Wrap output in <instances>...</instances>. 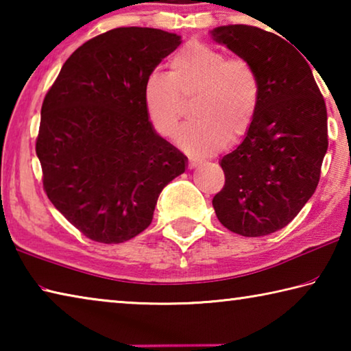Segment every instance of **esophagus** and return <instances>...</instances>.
<instances>
[{"label": "esophagus", "mask_w": 351, "mask_h": 351, "mask_svg": "<svg viewBox=\"0 0 351 351\" xmlns=\"http://www.w3.org/2000/svg\"><path fill=\"white\" fill-rule=\"evenodd\" d=\"M198 161H195V159H189V164H187V167L192 170V169H195V167H198Z\"/></svg>", "instance_id": "1"}]
</instances>
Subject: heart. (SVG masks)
<instances>
[{
    "label": "heart",
    "mask_w": 351,
    "mask_h": 351,
    "mask_svg": "<svg viewBox=\"0 0 351 351\" xmlns=\"http://www.w3.org/2000/svg\"><path fill=\"white\" fill-rule=\"evenodd\" d=\"M169 66V73L152 71L144 82L145 111L159 134L173 138L193 100L197 121L178 138L184 150L209 156L245 138L261 100L260 75L251 62L190 41L175 52Z\"/></svg>",
    "instance_id": "b5f03b06"
}]
</instances>
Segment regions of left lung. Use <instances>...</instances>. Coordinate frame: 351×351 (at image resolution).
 Returning <instances> with one entry per match:
<instances>
[{
    "mask_svg": "<svg viewBox=\"0 0 351 351\" xmlns=\"http://www.w3.org/2000/svg\"><path fill=\"white\" fill-rule=\"evenodd\" d=\"M260 75L261 100L241 144L223 156L212 204L226 229L261 237L285 228L313 197L328 148L326 106L305 57L287 40L246 25L210 31Z\"/></svg>",
    "mask_w": 351,
    "mask_h": 351,
    "instance_id": "obj_1",
    "label": "left lung"
}]
</instances>
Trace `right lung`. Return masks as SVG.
Returning a JSON list of instances; mask_svg holds the SVG:
<instances>
[{"label":"right lung","instance_id":"add662e5","mask_svg":"<svg viewBox=\"0 0 351 351\" xmlns=\"http://www.w3.org/2000/svg\"><path fill=\"white\" fill-rule=\"evenodd\" d=\"M180 45L161 29H111L77 47L46 94L35 144L43 189L86 239H134L186 170L187 158L156 134L144 105L145 77Z\"/></svg>","mask_w":351,"mask_h":351}]
</instances>
